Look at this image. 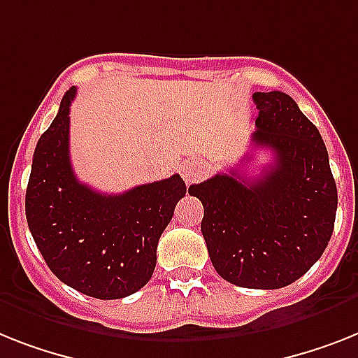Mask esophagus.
<instances>
[{
    "label": "esophagus",
    "instance_id": "esophagus-1",
    "mask_svg": "<svg viewBox=\"0 0 358 358\" xmlns=\"http://www.w3.org/2000/svg\"><path fill=\"white\" fill-rule=\"evenodd\" d=\"M203 176V168L199 164H194V162H188L185 168H182V179L185 182H194L197 179H201Z\"/></svg>",
    "mask_w": 358,
    "mask_h": 358
}]
</instances>
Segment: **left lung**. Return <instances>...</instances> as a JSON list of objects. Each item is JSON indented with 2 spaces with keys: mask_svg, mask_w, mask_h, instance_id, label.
Instances as JSON below:
<instances>
[{
  "mask_svg": "<svg viewBox=\"0 0 358 358\" xmlns=\"http://www.w3.org/2000/svg\"><path fill=\"white\" fill-rule=\"evenodd\" d=\"M252 146L273 162L247 181L239 170L190 186L203 203L201 232L221 278L247 289H280L317 264L333 234L336 185L317 126L282 91L254 93Z\"/></svg>",
  "mask_w": 358,
  "mask_h": 358,
  "instance_id": "obj_1",
  "label": "left lung"
}]
</instances>
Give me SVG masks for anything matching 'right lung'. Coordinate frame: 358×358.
<instances>
[{
    "instance_id": "1",
    "label": "right lung",
    "mask_w": 358,
    "mask_h": 358,
    "mask_svg": "<svg viewBox=\"0 0 358 358\" xmlns=\"http://www.w3.org/2000/svg\"><path fill=\"white\" fill-rule=\"evenodd\" d=\"M71 87L40 137L25 194L29 230L55 276L100 300L143 289L157 264V243L186 194L179 173L102 194L76 179L69 157Z\"/></svg>"
}]
</instances>
